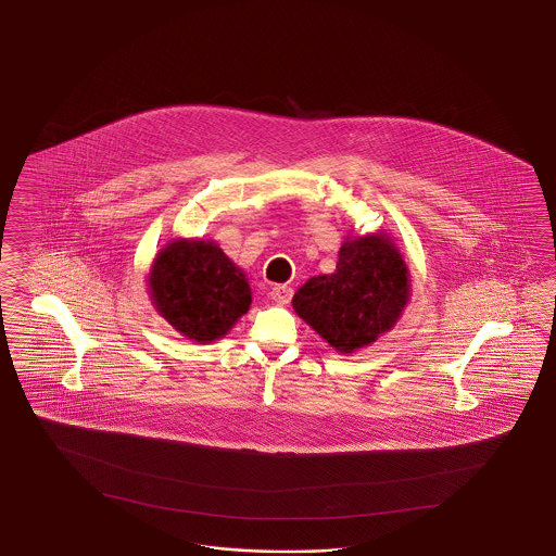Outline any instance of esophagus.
I'll return each mask as SVG.
<instances>
[{
	"label": "esophagus",
	"mask_w": 556,
	"mask_h": 556,
	"mask_svg": "<svg viewBox=\"0 0 556 556\" xmlns=\"http://www.w3.org/2000/svg\"><path fill=\"white\" fill-rule=\"evenodd\" d=\"M291 295H293V289L289 286H275L270 289V300H275L277 304H289Z\"/></svg>",
	"instance_id": "obj_1"
}]
</instances>
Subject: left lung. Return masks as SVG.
<instances>
[{"mask_svg": "<svg viewBox=\"0 0 556 556\" xmlns=\"http://www.w3.org/2000/svg\"><path fill=\"white\" fill-rule=\"evenodd\" d=\"M410 273L386 231L346 238L332 275L307 279L293 295L295 314L339 353L371 345L401 318Z\"/></svg>", "mask_w": 556, "mask_h": 556, "instance_id": "1", "label": "left lung"}]
</instances>
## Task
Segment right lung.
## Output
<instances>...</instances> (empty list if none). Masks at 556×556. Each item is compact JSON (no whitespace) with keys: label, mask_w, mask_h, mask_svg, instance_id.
Instances as JSON below:
<instances>
[{"label":"right lung","mask_w":556,"mask_h":556,"mask_svg":"<svg viewBox=\"0 0 556 556\" xmlns=\"http://www.w3.org/2000/svg\"><path fill=\"white\" fill-rule=\"evenodd\" d=\"M148 288L160 316L197 343L228 334L252 304L244 270L205 240L166 244L153 258Z\"/></svg>","instance_id":"1"}]
</instances>
